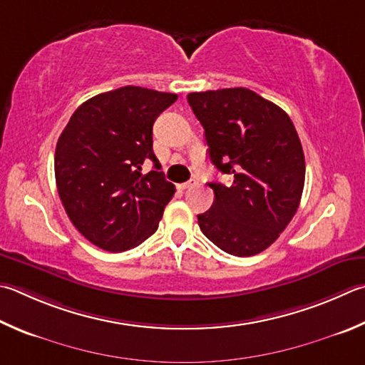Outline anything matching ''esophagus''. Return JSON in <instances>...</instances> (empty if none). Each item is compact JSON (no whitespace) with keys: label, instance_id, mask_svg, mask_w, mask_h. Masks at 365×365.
Segmentation results:
<instances>
[{"label":"esophagus","instance_id":"1","mask_svg":"<svg viewBox=\"0 0 365 365\" xmlns=\"http://www.w3.org/2000/svg\"><path fill=\"white\" fill-rule=\"evenodd\" d=\"M196 185H197L196 178H191V180L182 183V185H180V188H182V190H188V188H193V187H196Z\"/></svg>","mask_w":365,"mask_h":365}]
</instances>
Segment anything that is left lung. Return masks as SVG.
<instances>
[{
    "mask_svg": "<svg viewBox=\"0 0 365 365\" xmlns=\"http://www.w3.org/2000/svg\"><path fill=\"white\" fill-rule=\"evenodd\" d=\"M209 158L233 183H209L215 200L197 215L204 236L236 257L269 247L292 220L304 185V155L289 115L246 88L191 92Z\"/></svg>",
    "mask_w": 365,
    "mask_h": 365,
    "instance_id": "obj_1",
    "label": "left lung"
}]
</instances>
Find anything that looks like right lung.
I'll return each mask as SVG.
<instances>
[{"label": "right lung", "instance_id": "right-lung-1", "mask_svg": "<svg viewBox=\"0 0 365 365\" xmlns=\"http://www.w3.org/2000/svg\"><path fill=\"white\" fill-rule=\"evenodd\" d=\"M177 94L124 86L86 101L58 137L54 170L65 212L86 240L108 252L155 233L175 187L153 153V123ZM155 170L141 174L145 160Z\"/></svg>", "mask_w": 365, "mask_h": 365}]
</instances>
